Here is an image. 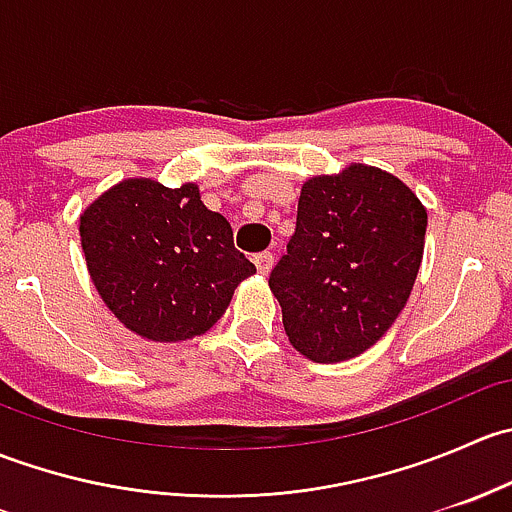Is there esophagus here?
I'll list each match as a JSON object with an SVG mask.
<instances>
[{
  "label": "esophagus",
  "mask_w": 512,
  "mask_h": 512,
  "mask_svg": "<svg viewBox=\"0 0 512 512\" xmlns=\"http://www.w3.org/2000/svg\"><path fill=\"white\" fill-rule=\"evenodd\" d=\"M255 265L260 275H270V270L275 267V255L272 252H260V255H255Z\"/></svg>",
  "instance_id": "obj_1"
}]
</instances>
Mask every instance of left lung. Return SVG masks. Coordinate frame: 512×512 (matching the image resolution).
Wrapping results in <instances>:
<instances>
[{
  "label": "left lung",
  "mask_w": 512,
  "mask_h": 512,
  "mask_svg": "<svg viewBox=\"0 0 512 512\" xmlns=\"http://www.w3.org/2000/svg\"><path fill=\"white\" fill-rule=\"evenodd\" d=\"M426 225L421 200L386 170L352 163L309 178L270 275L292 347L317 364L374 347L414 289Z\"/></svg>",
  "instance_id": "left-lung-1"
}]
</instances>
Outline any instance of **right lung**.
I'll return each mask as SVG.
<instances>
[{"label":"right lung","mask_w":512,"mask_h":512,"mask_svg":"<svg viewBox=\"0 0 512 512\" xmlns=\"http://www.w3.org/2000/svg\"><path fill=\"white\" fill-rule=\"evenodd\" d=\"M79 232L106 307L151 342L205 334L235 287L255 275L235 250L230 223L205 208L195 183L123 180L84 210Z\"/></svg>","instance_id":"right-lung-1"}]
</instances>
